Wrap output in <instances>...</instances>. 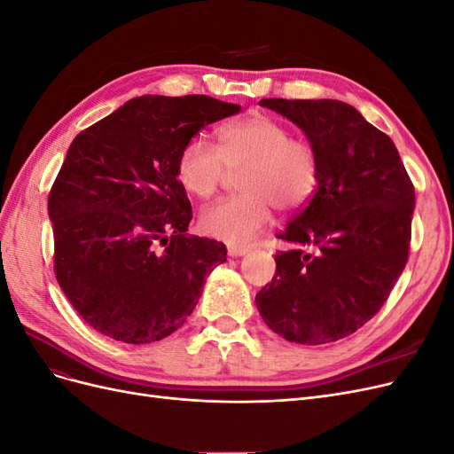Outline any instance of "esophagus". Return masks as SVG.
Segmentation results:
<instances>
[{
	"instance_id": "1",
	"label": "esophagus",
	"mask_w": 454,
	"mask_h": 454,
	"mask_svg": "<svg viewBox=\"0 0 454 454\" xmlns=\"http://www.w3.org/2000/svg\"><path fill=\"white\" fill-rule=\"evenodd\" d=\"M248 252H250V248H246V246H232V244L227 246V254L231 257H240V255H246Z\"/></svg>"
}]
</instances>
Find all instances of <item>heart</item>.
Listing matches in <instances>:
<instances>
[{
	"mask_svg": "<svg viewBox=\"0 0 454 454\" xmlns=\"http://www.w3.org/2000/svg\"><path fill=\"white\" fill-rule=\"evenodd\" d=\"M237 168H242L240 193L206 206L199 217L204 235L232 246L248 244L265 229L270 206L280 212L303 208L320 184L316 145L267 114L246 115L222 127L217 145L195 136L176 159L177 182L199 199L212 197L229 170Z\"/></svg>",
	"mask_w": 454,
	"mask_h": 454,
	"instance_id": "heart-1",
	"label": "heart"
}]
</instances>
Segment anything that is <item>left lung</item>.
Returning a JSON list of instances; mask_svg holds the SVG:
<instances>
[{"mask_svg":"<svg viewBox=\"0 0 454 454\" xmlns=\"http://www.w3.org/2000/svg\"><path fill=\"white\" fill-rule=\"evenodd\" d=\"M307 134L320 184L278 239L277 274L255 295L261 318L299 345L354 333L387 303L411 246L415 187L387 134L339 100L259 102Z\"/></svg>","mask_w":454,"mask_h":454,"instance_id":"obj_1","label":"left lung"}]
</instances>
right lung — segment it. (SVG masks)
<instances>
[{"mask_svg":"<svg viewBox=\"0 0 454 454\" xmlns=\"http://www.w3.org/2000/svg\"><path fill=\"white\" fill-rule=\"evenodd\" d=\"M240 106L140 96L75 136L49 193L54 274L96 332L130 345L174 333L193 312L225 246L189 235L176 177L182 145Z\"/></svg>","mask_w":454,"mask_h":454,"instance_id":"obj_1","label":"right lung"}]
</instances>
